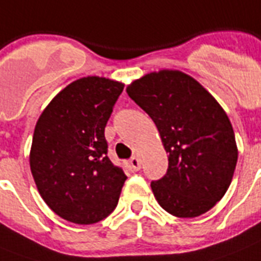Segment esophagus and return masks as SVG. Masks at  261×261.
<instances>
[{
	"instance_id": "1",
	"label": "esophagus",
	"mask_w": 261,
	"mask_h": 261,
	"mask_svg": "<svg viewBox=\"0 0 261 261\" xmlns=\"http://www.w3.org/2000/svg\"><path fill=\"white\" fill-rule=\"evenodd\" d=\"M128 164L133 171H139L141 168V160L139 158H136V156H133L132 159H129Z\"/></svg>"
}]
</instances>
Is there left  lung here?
Returning a JSON list of instances; mask_svg holds the SVG:
<instances>
[{
  "label": "left lung",
  "mask_w": 261,
  "mask_h": 261,
  "mask_svg": "<svg viewBox=\"0 0 261 261\" xmlns=\"http://www.w3.org/2000/svg\"><path fill=\"white\" fill-rule=\"evenodd\" d=\"M126 93L155 122L168 153L167 174L151 183L156 201L180 218L209 212L230 186L239 156L228 114L179 70L145 74Z\"/></svg>",
  "instance_id": "left-lung-1"
}]
</instances>
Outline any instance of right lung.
Listing matches in <instances>:
<instances>
[{
    "instance_id": "1",
    "label": "right lung",
    "mask_w": 261,
    "mask_h": 261,
    "mask_svg": "<svg viewBox=\"0 0 261 261\" xmlns=\"http://www.w3.org/2000/svg\"><path fill=\"white\" fill-rule=\"evenodd\" d=\"M122 89L103 76L76 79L37 120L31 172L41 198L63 220L95 224L117 206L126 175L108 158L105 126Z\"/></svg>"
}]
</instances>
